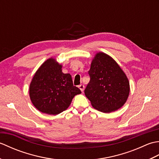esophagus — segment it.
<instances>
[{"instance_id": "1", "label": "esophagus", "mask_w": 159, "mask_h": 159, "mask_svg": "<svg viewBox=\"0 0 159 159\" xmlns=\"http://www.w3.org/2000/svg\"><path fill=\"white\" fill-rule=\"evenodd\" d=\"M84 87H84L83 85H79V88L80 89V90L82 92L84 91Z\"/></svg>"}]
</instances>
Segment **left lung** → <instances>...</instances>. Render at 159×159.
Here are the masks:
<instances>
[{
	"label": "left lung",
	"mask_w": 159,
	"mask_h": 159,
	"mask_svg": "<svg viewBox=\"0 0 159 159\" xmlns=\"http://www.w3.org/2000/svg\"><path fill=\"white\" fill-rule=\"evenodd\" d=\"M89 74L90 81L85 94L94 109L111 113L126 103L130 93L129 80L111 56L97 52L92 61Z\"/></svg>",
	"instance_id": "8db88e82"
}]
</instances>
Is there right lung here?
I'll return each mask as SVG.
<instances>
[{
  "mask_svg": "<svg viewBox=\"0 0 159 159\" xmlns=\"http://www.w3.org/2000/svg\"><path fill=\"white\" fill-rule=\"evenodd\" d=\"M81 93L74 86L70 74L62 72V65L49 58L36 71L29 85L31 102L40 112L58 115L66 110L73 98Z\"/></svg>",
  "mask_w": 159,
  "mask_h": 159,
  "instance_id": "obj_1",
  "label": "right lung"
}]
</instances>
